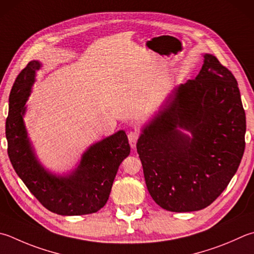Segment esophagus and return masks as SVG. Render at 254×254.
Masks as SVG:
<instances>
[{
  "label": "esophagus",
  "mask_w": 254,
  "mask_h": 254,
  "mask_svg": "<svg viewBox=\"0 0 254 254\" xmlns=\"http://www.w3.org/2000/svg\"><path fill=\"white\" fill-rule=\"evenodd\" d=\"M139 137H140V133L137 130H132L130 132H128V140H129V143H130L131 148L136 147V143L138 139H139Z\"/></svg>",
  "instance_id": "34e87169"
}]
</instances>
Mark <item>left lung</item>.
<instances>
[{"instance_id":"left-lung-1","label":"left lung","mask_w":254,"mask_h":254,"mask_svg":"<svg viewBox=\"0 0 254 254\" xmlns=\"http://www.w3.org/2000/svg\"><path fill=\"white\" fill-rule=\"evenodd\" d=\"M193 133L191 140L178 130ZM246 113L233 74L205 54L197 77L174 90L137 142L147 189L162 209L201 210L236 174L246 148Z\"/></svg>"}]
</instances>
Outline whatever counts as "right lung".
<instances>
[{"instance_id": "1", "label": "right lung", "mask_w": 254, "mask_h": 254, "mask_svg": "<svg viewBox=\"0 0 254 254\" xmlns=\"http://www.w3.org/2000/svg\"><path fill=\"white\" fill-rule=\"evenodd\" d=\"M40 67L38 62H30L11 89L5 123L8 158L27 189L47 210L62 216L97 212L107 202L119 165L130 152L128 138L121 130L95 143L69 177L57 178L47 174L33 155L23 123L24 106Z\"/></svg>"}]
</instances>
